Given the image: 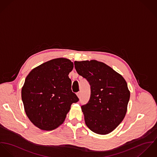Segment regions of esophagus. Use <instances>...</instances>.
<instances>
[{
	"mask_svg": "<svg viewBox=\"0 0 157 157\" xmlns=\"http://www.w3.org/2000/svg\"><path fill=\"white\" fill-rule=\"evenodd\" d=\"M76 95H77V96L78 97V98H81V92L80 91H79V92H78L77 93V94H76Z\"/></svg>",
	"mask_w": 157,
	"mask_h": 157,
	"instance_id": "obj_1",
	"label": "esophagus"
}]
</instances>
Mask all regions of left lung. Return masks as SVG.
I'll use <instances>...</instances> for the list:
<instances>
[{
  "mask_svg": "<svg viewBox=\"0 0 157 157\" xmlns=\"http://www.w3.org/2000/svg\"><path fill=\"white\" fill-rule=\"evenodd\" d=\"M74 64L77 73L90 85V100L81 106L87 127L101 135L111 132L127 111L130 91L125 79L102 62L87 60Z\"/></svg>",
  "mask_w": 157,
  "mask_h": 157,
  "instance_id": "left-lung-1",
  "label": "left lung"
}]
</instances>
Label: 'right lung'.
I'll return each instance as SVG.
<instances>
[{
  "mask_svg": "<svg viewBox=\"0 0 157 157\" xmlns=\"http://www.w3.org/2000/svg\"><path fill=\"white\" fill-rule=\"evenodd\" d=\"M70 59L59 58L37 66L26 76L21 99L26 116L35 126L52 131L64 122L71 105L79 101L72 92Z\"/></svg>",
  "mask_w": 157,
  "mask_h": 157,
  "instance_id": "right-lung-1",
  "label": "right lung"
}]
</instances>
